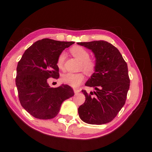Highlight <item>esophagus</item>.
Returning <instances> with one entry per match:
<instances>
[{
  "instance_id": "obj_1",
  "label": "esophagus",
  "mask_w": 152,
  "mask_h": 152,
  "mask_svg": "<svg viewBox=\"0 0 152 152\" xmlns=\"http://www.w3.org/2000/svg\"><path fill=\"white\" fill-rule=\"evenodd\" d=\"M80 92V89L79 88H74V93H75V94H77L78 93Z\"/></svg>"
}]
</instances>
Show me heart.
Segmentation results:
<instances>
[{
  "instance_id": "heart-1",
  "label": "heart",
  "mask_w": 152,
  "mask_h": 152,
  "mask_svg": "<svg viewBox=\"0 0 152 152\" xmlns=\"http://www.w3.org/2000/svg\"><path fill=\"white\" fill-rule=\"evenodd\" d=\"M72 55L81 61V68L88 73H91L95 68V62L90 59L88 51L81 46H74L70 50ZM64 54L61 53L58 57L57 65L59 68H63ZM85 75L83 72H66L61 77V80L64 84L72 87H77L82 84L84 80Z\"/></svg>"
}]
</instances>
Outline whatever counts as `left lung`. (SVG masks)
<instances>
[{"label":"left lung","instance_id":"1","mask_svg":"<svg viewBox=\"0 0 152 152\" xmlns=\"http://www.w3.org/2000/svg\"><path fill=\"white\" fill-rule=\"evenodd\" d=\"M91 50L95 57V68L86 82L95 91L88 93L85 102L78 109L82 121L91 124H106L113 120L125 104L130 80L127 64L119 50L107 41L80 42Z\"/></svg>","mask_w":152,"mask_h":152}]
</instances>
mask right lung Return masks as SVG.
<instances>
[{
    "label": "right lung",
    "instance_id": "obj_1",
    "mask_svg": "<svg viewBox=\"0 0 152 152\" xmlns=\"http://www.w3.org/2000/svg\"><path fill=\"white\" fill-rule=\"evenodd\" d=\"M73 41L43 39L25 51L16 68V85L20 104L33 117L41 120L55 118L62 102L74 95L70 86L51 88L48 79H58V57Z\"/></svg>",
    "mask_w": 152,
    "mask_h": 152
}]
</instances>
